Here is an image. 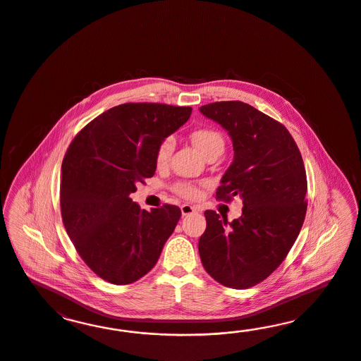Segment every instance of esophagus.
<instances>
[{"mask_svg":"<svg viewBox=\"0 0 361 361\" xmlns=\"http://www.w3.org/2000/svg\"><path fill=\"white\" fill-rule=\"evenodd\" d=\"M181 213H183V216H189V214L197 213V209L195 208V207H192V205L184 204V205L181 207Z\"/></svg>","mask_w":361,"mask_h":361,"instance_id":"obj_1","label":"esophagus"}]
</instances>
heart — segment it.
<instances>
[{
    "mask_svg": "<svg viewBox=\"0 0 361 361\" xmlns=\"http://www.w3.org/2000/svg\"><path fill=\"white\" fill-rule=\"evenodd\" d=\"M190 139L193 144L196 145L197 149L202 153L204 156H208L209 153L216 152V151H222L224 149V137L217 130L213 128H197L192 132ZM175 149V140L172 137H166L160 145L157 147L156 151V165L159 168H163L169 163V159L172 156V152ZM176 193L180 196L185 197L189 200H195L200 196V188L190 184V183H177L173 186Z\"/></svg>",
    "mask_w": 361,
    "mask_h": 361,
    "instance_id": "b5f03b06",
    "label": "heart"
}]
</instances>
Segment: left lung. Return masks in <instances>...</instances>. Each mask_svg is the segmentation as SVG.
<instances>
[{"label": "left lung", "mask_w": 361, "mask_h": 361, "mask_svg": "<svg viewBox=\"0 0 361 361\" xmlns=\"http://www.w3.org/2000/svg\"><path fill=\"white\" fill-rule=\"evenodd\" d=\"M233 142L234 160L216 197L242 198V216L228 222L207 210L198 240L204 269L219 283L243 290L283 262L306 217L307 177L295 140L279 121L238 100L200 107Z\"/></svg>", "instance_id": "left-lung-1"}]
</instances>
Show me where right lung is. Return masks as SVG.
<instances>
[{
	"label": "right lung",
	"mask_w": 361,
	"mask_h": 361,
	"mask_svg": "<svg viewBox=\"0 0 361 361\" xmlns=\"http://www.w3.org/2000/svg\"><path fill=\"white\" fill-rule=\"evenodd\" d=\"M190 114L161 103L121 104L90 121L66 152L62 221L80 258L109 283L151 271L181 217L169 204L147 212L130 195L154 175L157 147Z\"/></svg>",
	"instance_id": "right-lung-1"
}]
</instances>
